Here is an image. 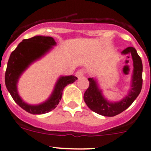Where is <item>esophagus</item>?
I'll list each match as a JSON object with an SVG mask.
<instances>
[{"label": "esophagus", "mask_w": 151, "mask_h": 151, "mask_svg": "<svg viewBox=\"0 0 151 151\" xmlns=\"http://www.w3.org/2000/svg\"><path fill=\"white\" fill-rule=\"evenodd\" d=\"M76 75L79 78H81L82 76H83L85 75V72L83 70H80L77 71V73H76Z\"/></svg>", "instance_id": "1"}]
</instances>
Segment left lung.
I'll return each instance as SVG.
<instances>
[{"label": "left lung", "mask_w": 151, "mask_h": 151, "mask_svg": "<svg viewBox=\"0 0 151 151\" xmlns=\"http://www.w3.org/2000/svg\"><path fill=\"white\" fill-rule=\"evenodd\" d=\"M123 54H130L133 60L132 85L128 95L119 102H109L104 98L97 83L93 78L88 79L89 86L83 94V99L90 110L104 116H115L122 113L133 103L140 93L142 86V63L136 49L129 46L123 50ZM128 58L129 57L127 56Z\"/></svg>", "instance_id": "1"}]
</instances>
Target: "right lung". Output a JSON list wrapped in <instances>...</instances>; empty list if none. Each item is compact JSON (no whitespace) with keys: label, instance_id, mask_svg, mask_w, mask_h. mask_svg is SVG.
I'll return each instance as SVG.
<instances>
[{"label":"right lung","instance_id":"right-lung-1","mask_svg":"<svg viewBox=\"0 0 151 151\" xmlns=\"http://www.w3.org/2000/svg\"><path fill=\"white\" fill-rule=\"evenodd\" d=\"M56 42L52 37L34 36L23 40L12 52L8 61L5 74V83L12 98L22 109L31 114H43L54 110L61 100L63 91L67 85L77 80L74 76H63L57 81L54 92L46 102L39 105H29L20 98L17 89V83L23 71L35 60L44 55Z\"/></svg>","mask_w":151,"mask_h":151}]
</instances>
